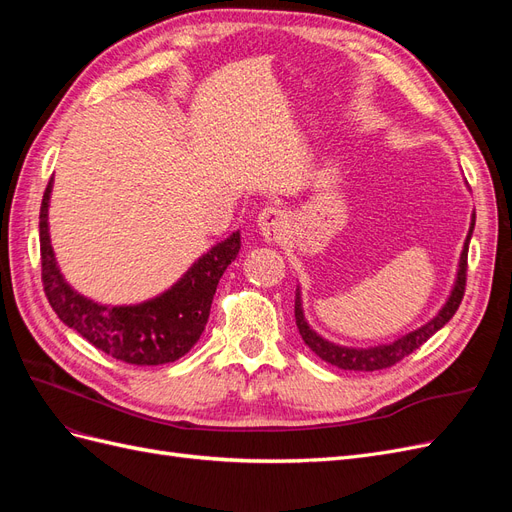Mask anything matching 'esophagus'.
I'll return each mask as SVG.
<instances>
[{"instance_id": "obj_1", "label": "esophagus", "mask_w": 512, "mask_h": 512, "mask_svg": "<svg viewBox=\"0 0 512 512\" xmlns=\"http://www.w3.org/2000/svg\"><path fill=\"white\" fill-rule=\"evenodd\" d=\"M258 228L267 241H280L288 228L286 211L282 207H265L258 215Z\"/></svg>"}]
</instances>
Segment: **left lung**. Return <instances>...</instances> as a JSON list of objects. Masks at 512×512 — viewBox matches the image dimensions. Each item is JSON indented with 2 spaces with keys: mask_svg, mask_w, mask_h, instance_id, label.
Listing matches in <instances>:
<instances>
[{
  "mask_svg": "<svg viewBox=\"0 0 512 512\" xmlns=\"http://www.w3.org/2000/svg\"><path fill=\"white\" fill-rule=\"evenodd\" d=\"M474 222H476V215H472L470 232L466 237V243H463L459 271H457V282H455L451 297H448L446 305L440 309V314L433 320H429L427 324H423L421 329H416V331H412L404 337H399L397 342H393V344H384V346H376V348L335 346V344L327 342V339H322L316 331L309 329V324L303 318L301 297L297 292V299H294V318H297V329L303 337V342L309 348H312L322 361H327V363H331L339 369H346V371H376V369L393 367L395 363L404 359V356L412 354L416 348H421L433 333L440 331L444 324L455 316V312L461 305L463 292H466V280H468V243H470V237H472Z\"/></svg>",
  "mask_w": 512,
  "mask_h": 512,
  "instance_id": "8db88e82",
  "label": "left lung"
}]
</instances>
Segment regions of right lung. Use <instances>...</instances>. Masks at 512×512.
<instances>
[{
    "label": "right lung",
    "mask_w": 512,
    "mask_h": 512,
    "mask_svg": "<svg viewBox=\"0 0 512 512\" xmlns=\"http://www.w3.org/2000/svg\"><path fill=\"white\" fill-rule=\"evenodd\" d=\"M53 177L40 205L42 286L59 320L83 335L91 346L130 365L173 363L203 335L215 288L241 250L232 235L194 262V267L160 297L141 305L106 307L76 294L61 277L49 239V198Z\"/></svg>",
    "instance_id": "right-lung-1"
}]
</instances>
